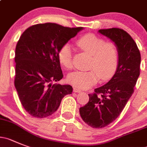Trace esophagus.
Returning <instances> with one entry per match:
<instances>
[{
  "mask_svg": "<svg viewBox=\"0 0 147 147\" xmlns=\"http://www.w3.org/2000/svg\"><path fill=\"white\" fill-rule=\"evenodd\" d=\"M73 91L75 93H80V92H81V90H80V89L77 88H73Z\"/></svg>",
  "mask_w": 147,
  "mask_h": 147,
  "instance_id": "34e87169",
  "label": "esophagus"
}]
</instances>
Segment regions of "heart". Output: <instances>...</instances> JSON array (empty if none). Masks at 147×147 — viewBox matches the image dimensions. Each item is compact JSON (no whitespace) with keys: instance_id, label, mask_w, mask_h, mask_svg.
Segmentation results:
<instances>
[{"instance_id":"b5f03b06","label":"heart","mask_w":147,"mask_h":147,"mask_svg":"<svg viewBox=\"0 0 147 147\" xmlns=\"http://www.w3.org/2000/svg\"><path fill=\"white\" fill-rule=\"evenodd\" d=\"M77 44L84 51L92 56L89 71H76L67 77L72 86L79 89H88L95 85L98 79L103 81L113 77L118 67L119 52L115 43L106 42L102 38L87 34L77 41ZM59 60L67 69L72 67L71 46L64 44L59 51Z\"/></svg>"}]
</instances>
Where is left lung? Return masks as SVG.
Here are the masks:
<instances>
[{
	"instance_id": "8db88e82",
	"label": "left lung",
	"mask_w": 147,
	"mask_h": 147,
	"mask_svg": "<svg viewBox=\"0 0 147 147\" xmlns=\"http://www.w3.org/2000/svg\"><path fill=\"white\" fill-rule=\"evenodd\" d=\"M116 45L119 52L118 67L107 83L88 94L89 101L80 108L83 121L95 128H101L116 120L134 94L140 75L141 54L131 35L122 29L99 30Z\"/></svg>"
}]
</instances>
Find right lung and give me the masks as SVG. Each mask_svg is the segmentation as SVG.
<instances>
[{
  "mask_svg": "<svg viewBox=\"0 0 147 147\" xmlns=\"http://www.w3.org/2000/svg\"><path fill=\"white\" fill-rule=\"evenodd\" d=\"M82 30L45 23L31 26L20 37L15 50L14 85L22 105L32 117L50 116L64 96L72 94L69 85L52 82L63 78L60 49Z\"/></svg>",
  "mask_w": 147,
  "mask_h": 147,
  "instance_id": "obj_1",
  "label": "right lung"
}]
</instances>
